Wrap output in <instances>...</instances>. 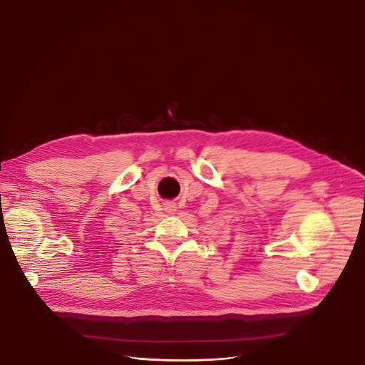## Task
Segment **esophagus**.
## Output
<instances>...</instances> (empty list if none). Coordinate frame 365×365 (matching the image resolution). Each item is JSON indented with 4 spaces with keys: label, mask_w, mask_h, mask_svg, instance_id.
I'll return each instance as SVG.
<instances>
[{
    "label": "esophagus",
    "mask_w": 365,
    "mask_h": 365,
    "mask_svg": "<svg viewBox=\"0 0 365 365\" xmlns=\"http://www.w3.org/2000/svg\"><path fill=\"white\" fill-rule=\"evenodd\" d=\"M164 210H165L167 212H175V211H176V207H175V204H170V202H168V204L164 205Z\"/></svg>",
    "instance_id": "1"
}]
</instances>
